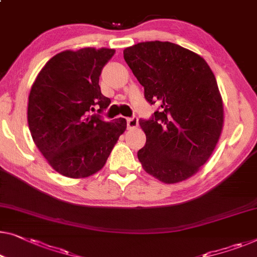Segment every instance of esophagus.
Returning a JSON list of instances; mask_svg holds the SVG:
<instances>
[{"instance_id":"34e87169","label":"esophagus","mask_w":257,"mask_h":257,"mask_svg":"<svg viewBox=\"0 0 257 257\" xmlns=\"http://www.w3.org/2000/svg\"><path fill=\"white\" fill-rule=\"evenodd\" d=\"M126 121H127V128L128 130L136 128L137 126H138V118L137 117L127 118V119H126Z\"/></svg>"}]
</instances>
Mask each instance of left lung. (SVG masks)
<instances>
[{
  "instance_id": "1",
  "label": "left lung",
  "mask_w": 257,
  "mask_h": 257,
  "mask_svg": "<svg viewBox=\"0 0 257 257\" xmlns=\"http://www.w3.org/2000/svg\"><path fill=\"white\" fill-rule=\"evenodd\" d=\"M124 59L160 107L140 119L146 145L138 152L145 172L167 184L198 172L213 153L224 125L217 80L200 55L169 42H145L124 50Z\"/></svg>"
}]
</instances>
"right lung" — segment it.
<instances>
[{"mask_svg": "<svg viewBox=\"0 0 257 257\" xmlns=\"http://www.w3.org/2000/svg\"><path fill=\"white\" fill-rule=\"evenodd\" d=\"M112 48L64 51L46 62L29 95L32 139L55 172L70 178L94 175L105 165L126 120L104 121L89 114L111 103L101 92L99 75Z\"/></svg>", "mask_w": 257, "mask_h": 257, "instance_id": "obj_1", "label": "right lung"}]
</instances>
